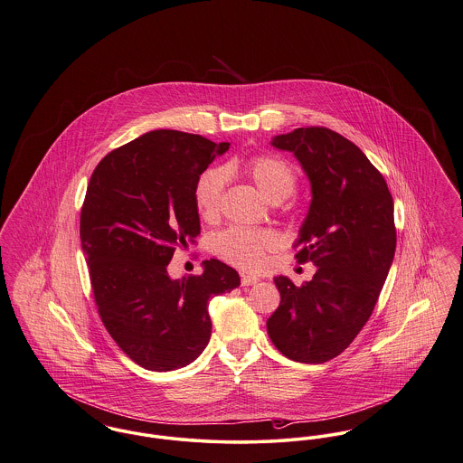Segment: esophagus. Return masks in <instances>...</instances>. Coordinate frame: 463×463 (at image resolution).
<instances>
[{
  "label": "esophagus",
  "mask_w": 463,
  "mask_h": 463,
  "mask_svg": "<svg viewBox=\"0 0 463 463\" xmlns=\"http://www.w3.org/2000/svg\"><path fill=\"white\" fill-rule=\"evenodd\" d=\"M257 283H259L257 276H251V274H243L241 276V285L243 287H251V285H257Z\"/></svg>",
  "instance_id": "esophagus-1"
}]
</instances>
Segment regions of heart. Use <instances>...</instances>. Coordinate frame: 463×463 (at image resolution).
<instances>
[{"label": "heart", "instance_id": "1", "mask_svg": "<svg viewBox=\"0 0 463 463\" xmlns=\"http://www.w3.org/2000/svg\"><path fill=\"white\" fill-rule=\"evenodd\" d=\"M246 175L255 182L259 191L269 201L278 203L287 199L296 191L298 176L294 169L283 159L259 154L251 156L245 165ZM225 187V173L218 167L206 169L199 175L194 185V204L199 217L212 222L220 213L222 194ZM278 245V236L269 229H245V227H229L212 241L213 253L222 260L245 269L260 271L268 262V253Z\"/></svg>", "mask_w": 463, "mask_h": 463}]
</instances>
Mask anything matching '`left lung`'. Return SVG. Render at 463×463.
Listing matches in <instances>:
<instances>
[{
    "label": "left lung",
    "instance_id": "8db88e82",
    "mask_svg": "<svg viewBox=\"0 0 463 463\" xmlns=\"http://www.w3.org/2000/svg\"><path fill=\"white\" fill-rule=\"evenodd\" d=\"M272 145L294 152L311 182L296 259L318 269L300 287L274 278L281 302L268 334L287 358L322 364L343 354L374 311L397 245L393 197L365 154L332 129L299 128Z\"/></svg>",
    "mask_w": 463,
    "mask_h": 463
}]
</instances>
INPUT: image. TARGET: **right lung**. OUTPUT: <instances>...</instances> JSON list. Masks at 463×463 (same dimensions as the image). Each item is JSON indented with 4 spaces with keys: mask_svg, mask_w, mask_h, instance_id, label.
Segmentation results:
<instances>
[{
    "mask_svg": "<svg viewBox=\"0 0 463 463\" xmlns=\"http://www.w3.org/2000/svg\"><path fill=\"white\" fill-rule=\"evenodd\" d=\"M229 143L159 129L107 154L96 165L80 213V240L103 326L137 365H189L212 335L210 299L240 287L217 259L201 276L171 279L178 246L199 234L194 185Z\"/></svg>",
    "mask_w": 463,
    "mask_h": 463,
    "instance_id": "obj_1",
    "label": "right lung"
}]
</instances>
